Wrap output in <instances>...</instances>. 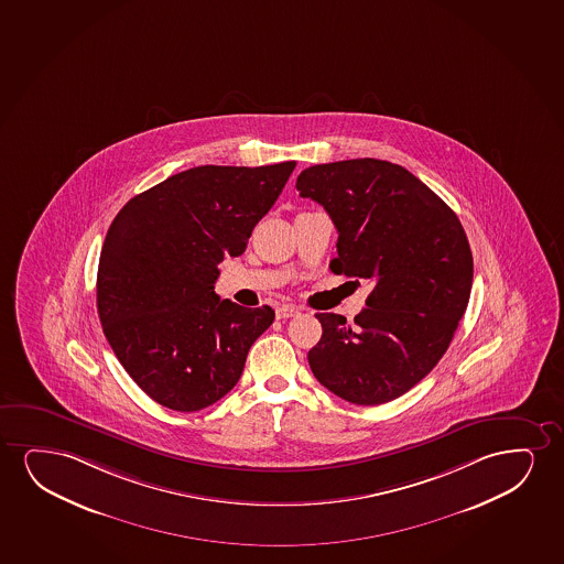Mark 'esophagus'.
<instances>
[{
  "label": "esophagus",
  "instance_id": "obj_1",
  "mask_svg": "<svg viewBox=\"0 0 564 564\" xmlns=\"http://www.w3.org/2000/svg\"><path fill=\"white\" fill-rule=\"evenodd\" d=\"M299 307L291 306V304H283V306H279L275 310V315H278V319H289V317H294V315H299Z\"/></svg>",
  "mask_w": 564,
  "mask_h": 564
}]
</instances>
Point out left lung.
Instances as JSON below:
<instances>
[{
    "mask_svg": "<svg viewBox=\"0 0 564 564\" xmlns=\"http://www.w3.org/2000/svg\"><path fill=\"white\" fill-rule=\"evenodd\" d=\"M296 189L337 227L330 270L373 285L354 325L315 314L312 373L346 402L395 400L431 373L467 310L473 252L462 221L419 177L377 159L315 164Z\"/></svg>",
    "mask_w": 564,
    "mask_h": 564,
    "instance_id": "8db88e82",
    "label": "left lung"
}]
</instances>
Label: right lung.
<instances>
[{
    "label": "right lung",
    "mask_w": 564,
    "mask_h": 564,
    "mask_svg": "<svg viewBox=\"0 0 564 564\" xmlns=\"http://www.w3.org/2000/svg\"><path fill=\"white\" fill-rule=\"evenodd\" d=\"M296 162L197 166L130 198L110 224L97 271L102 333L154 402L205 410L241 379L275 312L220 301L226 257H241Z\"/></svg>",
    "instance_id": "add662e5"
}]
</instances>
